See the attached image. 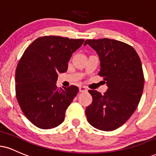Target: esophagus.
<instances>
[{"instance_id": "1", "label": "esophagus", "mask_w": 156, "mask_h": 156, "mask_svg": "<svg viewBox=\"0 0 156 156\" xmlns=\"http://www.w3.org/2000/svg\"><path fill=\"white\" fill-rule=\"evenodd\" d=\"M87 91H88V90L85 87V86H80V87H79V91H80V92H86Z\"/></svg>"}]
</instances>
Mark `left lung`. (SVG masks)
Returning <instances> with one entry per match:
<instances>
[{"label":"left lung","mask_w":156,"mask_h":156,"mask_svg":"<svg viewBox=\"0 0 156 156\" xmlns=\"http://www.w3.org/2000/svg\"><path fill=\"white\" fill-rule=\"evenodd\" d=\"M98 54L99 75L105 77L108 90L104 94L89 90L92 103L86 109L88 122L102 131H113L124 124L141 99L144 75L141 60L132 46L109 38L86 40Z\"/></svg>","instance_id":"8db88e82"}]
</instances>
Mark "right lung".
Listing matches in <instances>:
<instances>
[{"instance_id": "obj_1", "label": "right lung", "mask_w": 156, "mask_h": 156, "mask_svg": "<svg viewBox=\"0 0 156 156\" xmlns=\"http://www.w3.org/2000/svg\"><path fill=\"white\" fill-rule=\"evenodd\" d=\"M83 41L44 36L35 40L24 51L15 76L16 99L24 115L35 126L53 129L65 120V111L78 88H57L58 73L66 72L72 54Z\"/></svg>"}]
</instances>
